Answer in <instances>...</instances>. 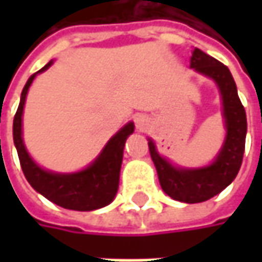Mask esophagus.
<instances>
[{
	"instance_id": "obj_1",
	"label": "esophagus",
	"mask_w": 262,
	"mask_h": 262,
	"mask_svg": "<svg viewBox=\"0 0 262 262\" xmlns=\"http://www.w3.org/2000/svg\"><path fill=\"white\" fill-rule=\"evenodd\" d=\"M148 124V119L144 115H137L136 116V125L138 129H144Z\"/></svg>"
}]
</instances>
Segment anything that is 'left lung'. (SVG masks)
Wrapping results in <instances>:
<instances>
[{"mask_svg":"<svg viewBox=\"0 0 262 262\" xmlns=\"http://www.w3.org/2000/svg\"><path fill=\"white\" fill-rule=\"evenodd\" d=\"M191 67L198 73L211 77L219 84L227 128L225 146L210 166L194 170L172 166L159 156L151 140L148 141V151L156 166L162 189L176 201L194 204L217 195L236 178L245 151L247 114L237 96L235 80L225 64L195 49L191 58Z\"/></svg>","mask_w":262,"mask_h":262,"instance_id":"left-lung-1","label":"left lung"}]
</instances>
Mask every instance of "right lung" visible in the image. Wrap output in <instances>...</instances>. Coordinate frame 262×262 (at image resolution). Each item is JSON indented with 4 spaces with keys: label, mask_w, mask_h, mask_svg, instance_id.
I'll use <instances>...</instances> for the list:
<instances>
[{
    "label": "right lung",
    "mask_w": 262,
    "mask_h": 262,
    "mask_svg": "<svg viewBox=\"0 0 262 262\" xmlns=\"http://www.w3.org/2000/svg\"><path fill=\"white\" fill-rule=\"evenodd\" d=\"M51 64L52 62H48L37 73L45 71ZM37 73L29 77L26 83L13 122V138L26 179L37 192H40L49 201L55 203L56 206L62 208L90 211L107 206L115 198L118 191L124 146H125L126 137L133 134L134 131V124L129 122L119 133H116L109 140L100 156L84 170L71 175L46 172L30 159L21 138V115H23L26 95Z\"/></svg>",
    "instance_id": "add662e5"
}]
</instances>
